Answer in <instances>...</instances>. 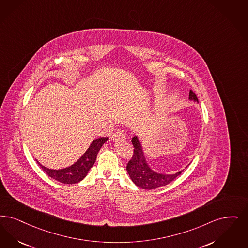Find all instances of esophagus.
<instances>
[{
	"instance_id": "obj_1",
	"label": "esophagus",
	"mask_w": 248,
	"mask_h": 248,
	"mask_svg": "<svg viewBox=\"0 0 248 248\" xmlns=\"http://www.w3.org/2000/svg\"><path fill=\"white\" fill-rule=\"evenodd\" d=\"M111 139H112V140H114V141L120 140V139H125V135H124V133L118 131V132H116V133H114V134L112 135Z\"/></svg>"
}]
</instances>
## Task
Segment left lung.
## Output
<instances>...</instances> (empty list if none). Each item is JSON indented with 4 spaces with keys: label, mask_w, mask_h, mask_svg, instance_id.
I'll use <instances>...</instances> for the list:
<instances>
[{
    "label": "left lung",
    "mask_w": 248,
    "mask_h": 248,
    "mask_svg": "<svg viewBox=\"0 0 248 248\" xmlns=\"http://www.w3.org/2000/svg\"><path fill=\"white\" fill-rule=\"evenodd\" d=\"M189 99L198 102V97L192 90L189 91ZM132 144L135 148L134 154L127 163L126 170L137 186L147 190L159 188L167 186L182 173L183 170L171 174H165L154 170L147 161L141 141L138 136L132 139Z\"/></svg>",
    "instance_id": "8db88e82"
}]
</instances>
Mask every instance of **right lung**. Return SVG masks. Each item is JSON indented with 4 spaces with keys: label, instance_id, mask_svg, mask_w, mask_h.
<instances>
[{
    "label": "right lung",
    "instance_id": "obj_1",
    "mask_svg": "<svg viewBox=\"0 0 248 248\" xmlns=\"http://www.w3.org/2000/svg\"><path fill=\"white\" fill-rule=\"evenodd\" d=\"M109 138H99L91 142L87 151L69 167L54 170L41 165L37 160L41 169L52 179L62 184H77L85 178L89 170L94 165L99 149Z\"/></svg>",
    "mask_w": 248,
    "mask_h": 248
}]
</instances>
